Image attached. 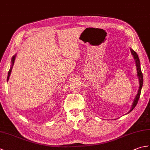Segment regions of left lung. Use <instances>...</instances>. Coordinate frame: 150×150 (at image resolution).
Masks as SVG:
<instances>
[{"mask_svg": "<svg viewBox=\"0 0 150 150\" xmlns=\"http://www.w3.org/2000/svg\"><path fill=\"white\" fill-rule=\"evenodd\" d=\"M130 51H131V53L132 54V55L133 56V58H134V59L135 60L137 72V76H138V78H139V88L138 93H137V94L136 97H135L134 100H133V103L132 104V106L131 108V110H130L128 111V113L131 112V111L133 109H134L135 107L136 106V105L137 104L139 99V97H140V95H141L142 87V85H143V75H142V73L141 71V64H140V60H139V56L134 50H133L132 49H130Z\"/></svg>", "mask_w": 150, "mask_h": 150, "instance_id": "8db88e82", "label": "left lung"}]
</instances>
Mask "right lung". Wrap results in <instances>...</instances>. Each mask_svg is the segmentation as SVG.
Segmentation results:
<instances>
[{
    "label": "right lung",
    "mask_w": 150,
    "mask_h": 150,
    "mask_svg": "<svg viewBox=\"0 0 150 150\" xmlns=\"http://www.w3.org/2000/svg\"><path fill=\"white\" fill-rule=\"evenodd\" d=\"M15 57H16V55H14V56H13L12 59H11V68H10V69H9V71H8V73L7 81H8V80H9V76H10V75H11V70H12V68H13V64H14V62H15Z\"/></svg>",
    "instance_id": "right-lung-1"
}]
</instances>
